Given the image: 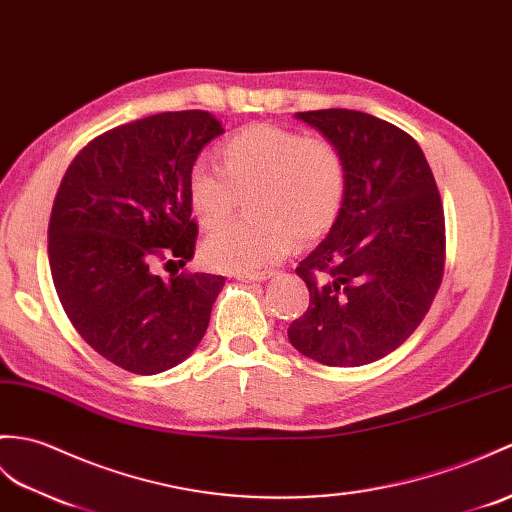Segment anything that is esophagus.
Instances as JSON below:
<instances>
[{
	"label": "esophagus",
	"instance_id": "esophagus-1",
	"mask_svg": "<svg viewBox=\"0 0 512 512\" xmlns=\"http://www.w3.org/2000/svg\"><path fill=\"white\" fill-rule=\"evenodd\" d=\"M275 272L272 270H261V272H255V270H244V272H233L235 279L240 281H266L270 279Z\"/></svg>",
	"mask_w": 512,
	"mask_h": 512
}]
</instances>
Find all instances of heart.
Instances as JSON below:
<instances>
[{
  "label": "heart",
  "mask_w": 512,
  "mask_h": 512,
  "mask_svg": "<svg viewBox=\"0 0 512 512\" xmlns=\"http://www.w3.org/2000/svg\"><path fill=\"white\" fill-rule=\"evenodd\" d=\"M220 168L194 163L187 198L198 222L216 231L246 198L253 218L205 242L218 270L244 272L288 257L294 242L314 244L334 229L347 194V161L331 139L277 124H251L218 148Z\"/></svg>",
  "instance_id": "1"
}]
</instances>
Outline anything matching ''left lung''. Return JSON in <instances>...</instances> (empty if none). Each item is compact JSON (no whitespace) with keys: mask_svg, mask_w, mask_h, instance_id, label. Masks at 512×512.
Instances as JSON below:
<instances>
[{"mask_svg":"<svg viewBox=\"0 0 512 512\" xmlns=\"http://www.w3.org/2000/svg\"><path fill=\"white\" fill-rule=\"evenodd\" d=\"M296 117L342 150L347 194L334 229L296 266L310 305L288 338L320 364H371L412 336L441 288V194L421 146L395 124L349 109Z\"/></svg>","mask_w":512,"mask_h":512,"instance_id":"1","label":"left lung"}]
</instances>
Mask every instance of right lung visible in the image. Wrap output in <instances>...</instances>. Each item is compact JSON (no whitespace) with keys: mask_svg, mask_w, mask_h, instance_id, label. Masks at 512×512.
Wrapping results in <instances>:
<instances>
[{"mask_svg":"<svg viewBox=\"0 0 512 512\" xmlns=\"http://www.w3.org/2000/svg\"><path fill=\"white\" fill-rule=\"evenodd\" d=\"M222 133L207 111L111 128L76 154L56 192L47 227L56 294L89 347L128 373L168 371L207 331L224 277L161 279L152 266L194 257L187 176Z\"/></svg>","mask_w":512,"mask_h":512,"instance_id":"right-lung-1","label":"right lung"}]
</instances>
